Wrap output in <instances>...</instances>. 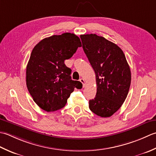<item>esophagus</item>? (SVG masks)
Masks as SVG:
<instances>
[{
  "label": "esophagus",
  "instance_id": "34e87169",
  "mask_svg": "<svg viewBox=\"0 0 156 156\" xmlns=\"http://www.w3.org/2000/svg\"><path fill=\"white\" fill-rule=\"evenodd\" d=\"M79 81H80V82L82 83L83 87H85V85H86V83H85V81L84 80V79L81 78L80 79H79Z\"/></svg>",
  "mask_w": 156,
  "mask_h": 156
}]
</instances>
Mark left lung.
Listing matches in <instances>:
<instances>
[{"instance_id": "1", "label": "left lung", "mask_w": 156, "mask_h": 156, "mask_svg": "<svg viewBox=\"0 0 156 156\" xmlns=\"http://www.w3.org/2000/svg\"><path fill=\"white\" fill-rule=\"evenodd\" d=\"M83 48L96 73L97 93L89 101L96 115L107 118L125 101L131 85V73L125 54L118 46L96 34L80 36Z\"/></svg>"}]
</instances>
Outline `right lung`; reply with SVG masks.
Here are the masks:
<instances>
[{
  "label": "right lung",
  "mask_w": 156,
  "mask_h": 156,
  "mask_svg": "<svg viewBox=\"0 0 156 156\" xmlns=\"http://www.w3.org/2000/svg\"><path fill=\"white\" fill-rule=\"evenodd\" d=\"M81 42L74 34L64 33L44 38L31 52L26 68V84L33 100L46 112L64 107L80 81L72 80L71 69L65 60L71 58Z\"/></svg>",
  "instance_id": "right-lung-1"
}]
</instances>
